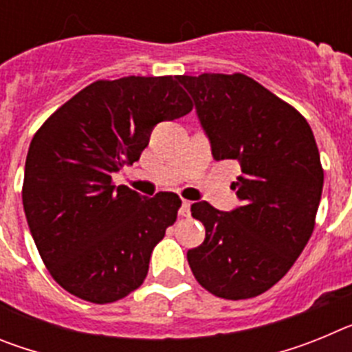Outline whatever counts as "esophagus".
<instances>
[{
	"label": "esophagus",
	"instance_id": "1",
	"mask_svg": "<svg viewBox=\"0 0 352 352\" xmlns=\"http://www.w3.org/2000/svg\"><path fill=\"white\" fill-rule=\"evenodd\" d=\"M190 201H183L182 208H179V214H182V217H188V214H190Z\"/></svg>",
	"mask_w": 352,
	"mask_h": 352
}]
</instances>
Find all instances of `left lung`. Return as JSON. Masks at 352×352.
<instances>
[{
  "mask_svg": "<svg viewBox=\"0 0 352 352\" xmlns=\"http://www.w3.org/2000/svg\"><path fill=\"white\" fill-rule=\"evenodd\" d=\"M214 160H238L231 213L192 204L206 238L186 252L195 280L223 300L256 298L280 280L309 243L324 183L309 121L245 74L182 76Z\"/></svg>",
  "mask_w": 352,
  "mask_h": 352,
  "instance_id": "obj_1",
  "label": "left lung"
}]
</instances>
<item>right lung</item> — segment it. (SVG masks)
<instances>
[{
	"label": "right lung",
	"instance_id": "obj_1",
	"mask_svg": "<svg viewBox=\"0 0 352 352\" xmlns=\"http://www.w3.org/2000/svg\"><path fill=\"white\" fill-rule=\"evenodd\" d=\"M182 76L95 80L33 135L23 204L45 268L65 291L105 305L129 296L148 275L155 245L176 222L182 199H148L113 183L133 164L160 121L188 114Z\"/></svg>",
	"mask_w": 352,
	"mask_h": 352
}]
</instances>
